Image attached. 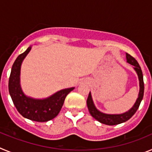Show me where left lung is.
<instances>
[{"label": "left lung", "instance_id": "8db88e82", "mask_svg": "<svg viewBox=\"0 0 152 152\" xmlns=\"http://www.w3.org/2000/svg\"><path fill=\"white\" fill-rule=\"evenodd\" d=\"M126 61L129 64H132L133 66L134 70H135V72L137 73L138 77H139V96H138V98H137L135 103H134V105L128 111H126V112L120 114H108L100 112V110H98L96 107H95L94 103L93 101L92 96H91V93L90 92L89 95H88V100H87V105H88L90 113H91V116L94 118L95 119H96L97 121L103 123V124L108 125V126H114V125L125 123L127 120H129L135 113L137 110L139 109L141 101H142V98H143V95H144V81H143V75H142L141 67L139 66L138 61L132 56H130L129 54L126 53Z\"/></svg>", "mask_w": 152, "mask_h": 152}]
</instances>
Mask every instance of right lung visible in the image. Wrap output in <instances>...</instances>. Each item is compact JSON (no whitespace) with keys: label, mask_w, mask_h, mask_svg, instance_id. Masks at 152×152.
<instances>
[{"label":"right lung","mask_w":152,"mask_h":152,"mask_svg":"<svg viewBox=\"0 0 152 152\" xmlns=\"http://www.w3.org/2000/svg\"><path fill=\"white\" fill-rule=\"evenodd\" d=\"M29 46L20 54L13 63L9 78V93L18 112L23 117L36 122H47L54 119L59 113L67 95L75 88L57 91L44 99H36L26 96L20 85V69L23 61L30 52Z\"/></svg>","instance_id":"1"}]
</instances>
